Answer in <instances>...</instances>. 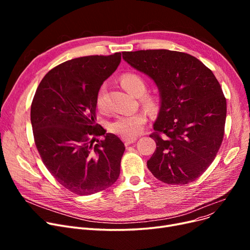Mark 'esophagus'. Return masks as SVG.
Returning a JSON list of instances; mask_svg holds the SVG:
<instances>
[{"label":"esophagus","instance_id":"obj_1","mask_svg":"<svg viewBox=\"0 0 250 250\" xmlns=\"http://www.w3.org/2000/svg\"><path fill=\"white\" fill-rule=\"evenodd\" d=\"M136 141H137V138H135V139H125V145L128 146V145H130V144H134Z\"/></svg>","mask_w":250,"mask_h":250}]
</instances>
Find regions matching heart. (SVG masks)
<instances>
[{"mask_svg":"<svg viewBox=\"0 0 250 250\" xmlns=\"http://www.w3.org/2000/svg\"><path fill=\"white\" fill-rule=\"evenodd\" d=\"M121 85L135 96H139V100L147 110L156 113L160 108V97L152 92H145L147 89V82L141 75L133 72L124 73L120 77ZM105 88L101 87L96 96V105L99 110H104L105 105L103 101ZM148 116L146 112L139 111L128 115L117 116L109 125L111 133L120 136L124 139H135L144 129L147 124Z\"/></svg>","mask_w":250,"mask_h":250,"instance_id":"heart-1","label":"heart"}]
</instances>
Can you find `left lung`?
<instances>
[{
    "mask_svg": "<svg viewBox=\"0 0 250 250\" xmlns=\"http://www.w3.org/2000/svg\"><path fill=\"white\" fill-rule=\"evenodd\" d=\"M123 59L160 89V112L150 135L157 147L149 170L168 185L194 181L212 164L224 138L227 104L217 78L186 52L124 51Z\"/></svg>",
    "mask_w": 250,
    "mask_h": 250,
    "instance_id": "1",
    "label": "left lung"
}]
</instances>
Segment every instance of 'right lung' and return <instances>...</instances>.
<instances>
[{
    "label": "right lung",
    "instance_id": "right-lung-1",
    "mask_svg": "<svg viewBox=\"0 0 250 250\" xmlns=\"http://www.w3.org/2000/svg\"><path fill=\"white\" fill-rule=\"evenodd\" d=\"M121 60L115 52L62 62L43 77L31 103L34 143L43 164L79 195L108 188L121 173L125 144L96 124V96Z\"/></svg>",
    "mask_w": 250,
    "mask_h": 250
}]
</instances>
